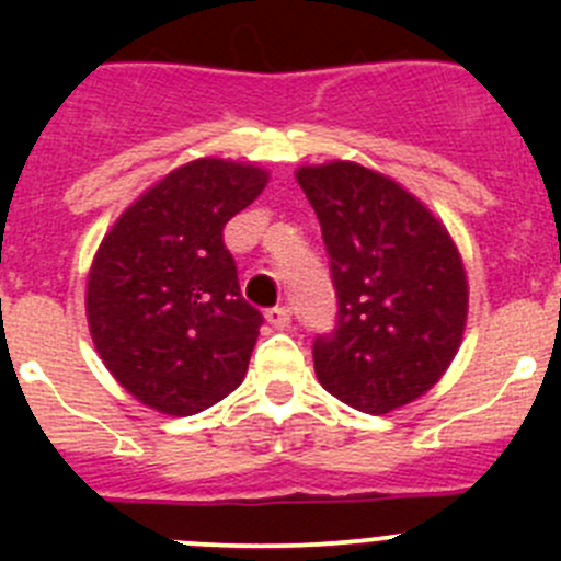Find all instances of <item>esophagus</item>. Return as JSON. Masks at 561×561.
Segmentation results:
<instances>
[{
	"label": "esophagus",
	"mask_w": 561,
	"mask_h": 561,
	"mask_svg": "<svg viewBox=\"0 0 561 561\" xmlns=\"http://www.w3.org/2000/svg\"><path fill=\"white\" fill-rule=\"evenodd\" d=\"M265 320H268L276 331H285V328H290V309L287 307L268 309V312H265Z\"/></svg>",
	"instance_id": "esophagus-1"
}]
</instances>
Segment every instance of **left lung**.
Listing matches in <instances>:
<instances>
[{
	"label": "left lung",
	"instance_id": "8db88e82",
	"mask_svg": "<svg viewBox=\"0 0 561 561\" xmlns=\"http://www.w3.org/2000/svg\"><path fill=\"white\" fill-rule=\"evenodd\" d=\"M336 290V325L314 336L328 393L386 415L443 377L467 322V276L421 201L355 162L301 168Z\"/></svg>",
	"mask_w": 561,
	"mask_h": 561
}]
</instances>
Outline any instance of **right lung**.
Wrapping results in <instances>:
<instances>
[{
	"instance_id": "right-lung-1",
	"label": "right lung",
	"mask_w": 561,
	"mask_h": 561,
	"mask_svg": "<svg viewBox=\"0 0 561 561\" xmlns=\"http://www.w3.org/2000/svg\"><path fill=\"white\" fill-rule=\"evenodd\" d=\"M265 171L195 160L118 217L87 287L107 371L165 415H195L241 386L263 314L244 301L222 230L263 192Z\"/></svg>"
}]
</instances>
